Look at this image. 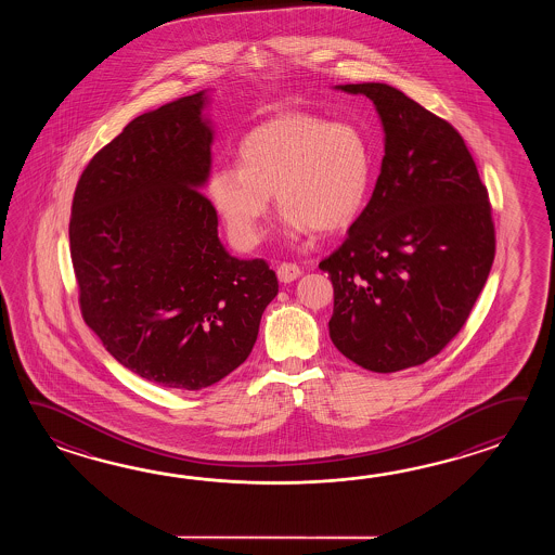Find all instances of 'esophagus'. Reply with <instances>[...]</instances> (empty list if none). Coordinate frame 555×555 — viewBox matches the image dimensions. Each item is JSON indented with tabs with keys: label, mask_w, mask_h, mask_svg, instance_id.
Returning a JSON list of instances; mask_svg holds the SVG:
<instances>
[{
	"label": "esophagus",
	"mask_w": 555,
	"mask_h": 555,
	"mask_svg": "<svg viewBox=\"0 0 555 555\" xmlns=\"http://www.w3.org/2000/svg\"><path fill=\"white\" fill-rule=\"evenodd\" d=\"M299 275H301V268L295 266L292 261H283V263L278 266V278H280V282H294Z\"/></svg>",
	"instance_id": "obj_1"
}]
</instances>
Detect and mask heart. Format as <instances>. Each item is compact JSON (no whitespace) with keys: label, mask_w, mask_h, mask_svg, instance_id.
Listing matches in <instances>:
<instances>
[{"label":"heart","mask_w":555,"mask_h":555,"mask_svg":"<svg viewBox=\"0 0 555 555\" xmlns=\"http://www.w3.org/2000/svg\"><path fill=\"white\" fill-rule=\"evenodd\" d=\"M240 165L214 168L208 198L242 248L258 246L272 208L285 212L292 236L335 232L351 224L371 189L373 156L365 134L349 122L289 113L248 132Z\"/></svg>","instance_id":"heart-1"}]
</instances>
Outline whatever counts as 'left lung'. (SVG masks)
<instances>
[{"label": "left lung", "instance_id": "8db88e82", "mask_svg": "<svg viewBox=\"0 0 555 555\" xmlns=\"http://www.w3.org/2000/svg\"><path fill=\"white\" fill-rule=\"evenodd\" d=\"M377 106L385 156L373 196L319 263L333 283L330 335L375 373L423 365L449 345L495 251L488 190L461 132L385 83L339 85Z\"/></svg>", "mask_w": 555, "mask_h": 555}]
</instances>
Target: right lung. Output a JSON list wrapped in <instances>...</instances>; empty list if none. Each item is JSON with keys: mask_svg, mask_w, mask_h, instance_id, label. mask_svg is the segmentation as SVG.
I'll use <instances>...</instances> for the list:
<instances>
[{"mask_svg": "<svg viewBox=\"0 0 555 555\" xmlns=\"http://www.w3.org/2000/svg\"><path fill=\"white\" fill-rule=\"evenodd\" d=\"M204 91L130 120L73 196L69 242L85 323L139 377L201 390L242 365L278 295L266 260H237L202 194L212 165Z\"/></svg>", "mask_w": 555, "mask_h": 555, "instance_id": "add662e5", "label": "right lung"}]
</instances>
